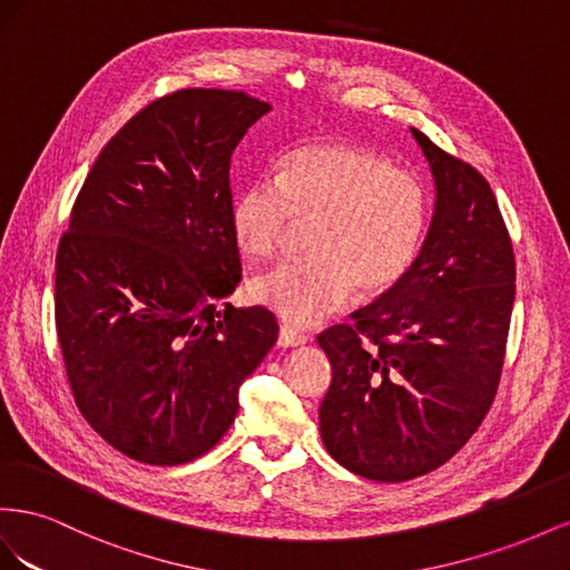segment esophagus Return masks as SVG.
I'll list each match as a JSON object with an SVG mask.
<instances>
[{"label":"esophagus","instance_id":"esophagus-1","mask_svg":"<svg viewBox=\"0 0 570 570\" xmlns=\"http://www.w3.org/2000/svg\"><path fill=\"white\" fill-rule=\"evenodd\" d=\"M305 344H307V336L305 334H301L296 330L286 327V324H282V330H279V346L282 348H298V346H305Z\"/></svg>","mask_w":570,"mask_h":570}]
</instances>
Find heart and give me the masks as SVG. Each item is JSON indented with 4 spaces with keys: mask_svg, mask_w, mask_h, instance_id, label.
Returning a JSON list of instances; mask_svg holds the SVG:
<instances>
[{
    "mask_svg": "<svg viewBox=\"0 0 570 570\" xmlns=\"http://www.w3.org/2000/svg\"><path fill=\"white\" fill-rule=\"evenodd\" d=\"M313 222L305 253L253 282V296L291 327H313L361 298L401 282L428 224L415 176L377 153L346 142H313L288 153L276 178H255L232 205V232L253 259L282 253L288 224Z\"/></svg>",
    "mask_w": 570,
    "mask_h": 570,
    "instance_id": "heart-1",
    "label": "heart"
}]
</instances>
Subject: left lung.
<instances>
[{"label": "left lung", "mask_w": 570, "mask_h": 570, "mask_svg": "<svg viewBox=\"0 0 570 570\" xmlns=\"http://www.w3.org/2000/svg\"><path fill=\"white\" fill-rule=\"evenodd\" d=\"M411 134L434 178L422 248L353 324L317 338L332 363L322 442L375 482L425 475L473 436L497 394L515 298L513 246L490 184Z\"/></svg>", "instance_id": "1"}]
</instances>
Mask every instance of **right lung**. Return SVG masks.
Here are the masks:
<instances>
[{"instance_id":"right-lung-1","label":"right lung","mask_w":570,"mask_h":570,"mask_svg":"<svg viewBox=\"0 0 570 570\" xmlns=\"http://www.w3.org/2000/svg\"><path fill=\"white\" fill-rule=\"evenodd\" d=\"M269 109L217 88L159 97L105 145L59 240L55 317L76 405L134 461L213 449L279 334L263 305L216 307L240 282L232 155Z\"/></svg>"}]
</instances>
